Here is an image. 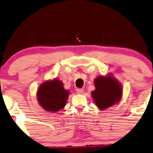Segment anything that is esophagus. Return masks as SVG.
I'll return each instance as SVG.
<instances>
[{
	"mask_svg": "<svg viewBox=\"0 0 153 153\" xmlns=\"http://www.w3.org/2000/svg\"><path fill=\"white\" fill-rule=\"evenodd\" d=\"M83 92H84L83 88H77L76 89V93L78 94H82Z\"/></svg>",
	"mask_w": 153,
	"mask_h": 153,
	"instance_id": "esophagus-1",
	"label": "esophagus"
}]
</instances>
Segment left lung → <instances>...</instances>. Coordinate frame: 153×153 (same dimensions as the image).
I'll return each mask as SVG.
<instances>
[{
  "label": "left lung",
  "mask_w": 153,
  "mask_h": 153,
  "mask_svg": "<svg viewBox=\"0 0 153 153\" xmlns=\"http://www.w3.org/2000/svg\"><path fill=\"white\" fill-rule=\"evenodd\" d=\"M95 90L91 91L94 103L100 110H104L118 103L122 98V86L111 74L94 79Z\"/></svg>",
  "instance_id": "obj_1"
}]
</instances>
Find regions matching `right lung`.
Wrapping results in <instances>:
<instances>
[{"label":"right lung","mask_w":153,"mask_h":153,"mask_svg":"<svg viewBox=\"0 0 153 153\" xmlns=\"http://www.w3.org/2000/svg\"><path fill=\"white\" fill-rule=\"evenodd\" d=\"M69 91L65 89L58 79L45 81L39 86L37 99L41 107L48 112H58L65 108Z\"/></svg>","instance_id":"1"}]
</instances>
